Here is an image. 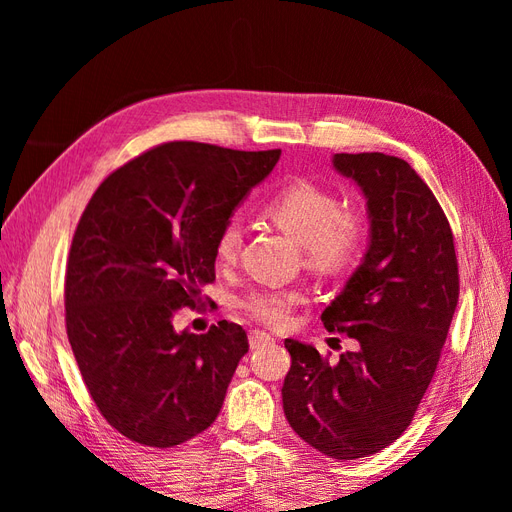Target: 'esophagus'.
Returning <instances> with one entry per match:
<instances>
[{"mask_svg": "<svg viewBox=\"0 0 512 512\" xmlns=\"http://www.w3.org/2000/svg\"><path fill=\"white\" fill-rule=\"evenodd\" d=\"M265 344H273V337L265 331H250V346L252 348H260Z\"/></svg>", "mask_w": 512, "mask_h": 512, "instance_id": "1", "label": "esophagus"}]
</instances>
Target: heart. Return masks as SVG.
<instances>
[{
	"label": "heart",
	"mask_w": 512,
	"mask_h": 512,
	"mask_svg": "<svg viewBox=\"0 0 512 512\" xmlns=\"http://www.w3.org/2000/svg\"><path fill=\"white\" fill-rule=\"evenodd\" d=\"M267 218L286 235L301 243L307 267L331 275L344 271L359 256L363 245V220L350 209H342L339 198L307 179H294L273 192L265 207ZM241 230L226 222L213 241L215 262L222 267L237 260ZM305 299L297 286H260L241 301V307L267 327H284L292 309Z\"/></svg>",
	"instance_id": "1"
}]
</instances>
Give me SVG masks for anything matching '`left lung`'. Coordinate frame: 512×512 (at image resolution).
<instances>
[{"label":"left lung","instance_id":"obj_1","mask_svg":"<svg viewBox=\"0 0 512 512\" xmlns=\"http://www.w3.org/2000/svg\"><path fill=\"white\" fill-rule=\"evenodd\" d=\"M333 166L367 198L369 247L322 322L359 348L333 365L286 339L292 365L282 401L301 440L333 459H359L412 423L459 301V269L451 224L406 160L335 153Z\"/></svg>","mask_w":512,"mask_h":512}]
</instances>
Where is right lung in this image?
I'll return each instance as SVG.
<instances>
[{
    "label": "right lung",
    "mask_w": 512,
    "mask_h": 512,
    "mask_svg": "<svg viewBox=\"0 0 512 512\" xmlns=\"http://www.w3.org/2000/svg\"><path fill=\"white\" fill-rule=\"evenodd\" d=\"M280 156L164 143L108 175L85 207L66 331L91 399L132 442L177 446L220 414L247 335L228 320L177 333L173 316L215 280V235Z\"/></svg>",
    "instance_id": "1"
}]
</instances>
